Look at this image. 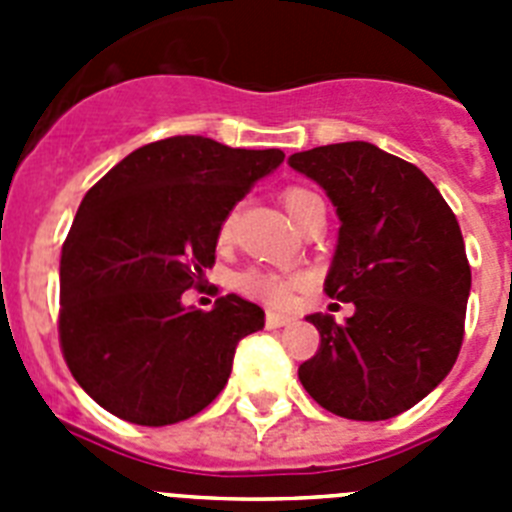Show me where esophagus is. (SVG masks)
<instances>
[{"label": "esophagus", "mask_w": 512, "mask_h": 512, "mask_svg": "<svg viewBox=\"0 0 512 512\" xmlns=\"http://www.w3.org/2000/svg\"><path fill=\"white\" fill-rule=\"evenodd\" d=\"M287 323H292L289 315H282V312H274V310L266 312V328H282V325Z\"/></svg>", "instance_id": "esophagus-1"}]
</instances>
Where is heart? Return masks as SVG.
<instances>
[{"label": "heart", "instance_id": "b5f03b06", "mask_svg": "<svg viewBox=\"0 0 512 512\" xmlns=\"http://www.w3.org/2000/svg\"><path fill=\"white\" fill-rule=\"evenodd\" d=\"M320 197L315 192L305 187H289L282 192V205L287 207L289 217L295 220L297 225L302 223L307 207L312 202H318ZM235 223H238V207H230L228 212L220 220V228H217V241L228 243L233 238ZM305 284L302 274H287V271H269V269H246L243 274L235 277V287L241 289L243 295L256 297V300L266 302V305L284 307L289 305L292 295Z\"/></svg>", "mask_w": 512, "mask_h": 512}]
</instances>
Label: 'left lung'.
<instances>
[{
    "instance_id": "8db88e82",
    "label": "left lung",
    "mask_w": 512,
    "mask_h": 512,
    "mask_svg": "<svg viewBox=\"0 0 512 512\" xmlns=\"http://www.w3.org/2000/svg\"><path fill=\"white\" fill-rule=\"evenodd\" d=\"M328 192L341 217L325 295L354 302L336 323L310 315L320 346L300 382L328 413L387 420L418 405L451 372L472 269L451 207L402 158L351 140L289 156Z\"/></svg>"
}]
</instances>
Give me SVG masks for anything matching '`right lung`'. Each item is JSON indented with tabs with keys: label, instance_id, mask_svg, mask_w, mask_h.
Listing matches in <instances>:
<instances>
[{
	"label": "right lung",
	"instance_id": "right-lung-1",
	"mask_svg": "<svg viewBox=\"0 0 512 512\" xmlns=\"http://www.w3.org/2000/svg\"><path fill=\"white\" fill-rule=\"evenodd\" d=\"M284 161L174 135L125 156L84 194L61 248L58 341L76 382L107 413L171 425L228 384L238 341L264 310L238 295L184 307L215 264L225 212Z\"/></svg>",
	"mask_w": 512,
	"mask_h": 512
}]
</instances>
